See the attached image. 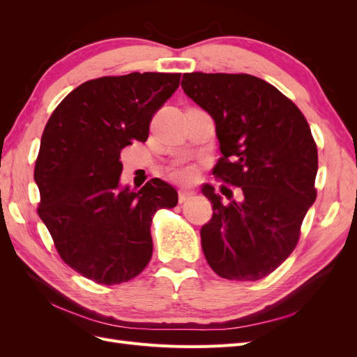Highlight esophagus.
<instances>
[{
	"label": "esophagus",
	"mask_w": 357,
	"mask_h": 357,
	"mask_svg": "<svg viewBox=\"0 0 357 357\" xmlns=\"http://www.w3.org/2000/svg\"><path fill=\"white\" fill-rule=\"evenodd\" d=\"M192 197H193V192L192 190H188V189H180L178 190V201H180V204L181 202H186Z\"/></svg>",
	"instance_id": "obj_1"
}]
</instances>
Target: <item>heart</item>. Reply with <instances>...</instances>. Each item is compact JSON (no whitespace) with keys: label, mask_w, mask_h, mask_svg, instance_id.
<instances>
[{"label":"heart","mask_w":357,"mask_h":357,"mask_svg":"<svg viewBox=\"0 0 357 357\" xmlns=\"http://www.w3.org/2000/svg\"><path fill=\"white\" fill-rule=\"evenodd\" d=\"M171 177L177 181H181V183L192 181L193 177H195V168H193L192 165H178L172 169Z\"/></svg>","instance_id":"b5f03b06"}]
</instances>
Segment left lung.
I'll return each mask as SVG.
<instances>
[{
  "label": "left lung",
  "mask_w": 357,
  "mask_h": 357,
  "mask_svg": "<svg viewBox=\"0 0 357 357\" xmlns=\"http://www.w3.org/2000/svg\"><path fill=\"white\" fill-rule=\"evenodd\" d=\"M181 88L214 119L222 158L213 174L241 189L240 201L223 204L204 185L213 218L201 228L202 252L218 275L256 282L295 250L316 201L310 125L287 96L250 74L186 73Z\"/></svg>",
  "instance_id": "obj_1"
}]
</instances>
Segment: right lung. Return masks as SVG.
I'll return each instance as SVG.
<instances>
[{"instance_id":"right-lung-1","label":"right lung","mask_w":357,"mask_h":357,"mask_svg":"<svg viewBox=\"0 0 357 357\" xmlns=\"http://www.w3.org/2000/svg\"><path fill=\"white\" fill-rule=\"evenodd\" d=\"M180 73H131L82 83L52 113L41 135L34 180L38 215L61 259L98 284H121L147 266L150 225L177 205L176 189L152 178L119 186L121 152L144 143L153 114L180 84Z\"/></svg>"}]
</instances>
